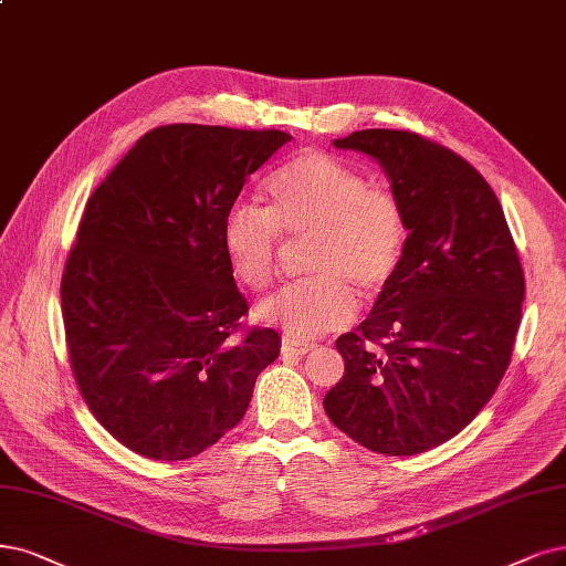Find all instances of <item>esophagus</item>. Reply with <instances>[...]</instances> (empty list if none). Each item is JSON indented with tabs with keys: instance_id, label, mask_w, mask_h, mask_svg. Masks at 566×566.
Wrapping results in <instances>:
<instances>
[{
	"instance_id": "34e87169",
	"label": "esophagus",
	"mask_w": 566,
	"mask_h": 566,
	"mask_svg": "<svg viewBox=\"0 0 566 566\" xmlns=\"http://www.w3.org/2000/svg\"><path fill=\"white\" fill-rule=\"evenodd\" d=\"M312 349V345L310 343H301V340H296V338H289V336H284L282 338V352L284 354H305V352H310Z\"/></svg>"
}]
</instances>
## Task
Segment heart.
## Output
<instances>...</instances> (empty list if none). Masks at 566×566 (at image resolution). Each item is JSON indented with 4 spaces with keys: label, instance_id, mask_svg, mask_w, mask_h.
<instances>
[{
    "label": "heart",
    "instance_id": "1",
    "mask_svg": "<svg viewBox=\"0 0 566 566\" xmlns=\"http://www.w3.org/2000/svg\"><path fill=\"white\" fill-rule=\"evenodd\" d=\"M263 193L265 207L238 202L223 219L221 244L230 270L259 294L277 277L280 235L310 238L305 268L312 277L277 291L256 315L296 340L347 326L357 312V291L366 298L380 294L399 270L406 249L401 200L319 149L280 165Z\"/></svg>",
    "mask_w": 566,
    "mask_h": 566
}]
</instances>
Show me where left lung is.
Listing matches in <instances>:
<instances>
[{"label": "left lung", "instance_id": "obj_1", "mask_svg": "<svg viewBox=\"0 0 566 566\" xmlns=\"http://www.w3.org/2000/svg\"><path fill=\"white\" fill-rule=\"evenodd\" d=\"M333 144L382 165L408 238L370 315L336 340L345 375L324 410L373 452H427L504 378L525 298L517 249L492 186L448 146L385 128Z\"/></svg>", "mask_w": 566, "mask_h": 566}]
</instances>
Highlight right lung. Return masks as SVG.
Returning a JSON list of instances; mask_svg holds the SVG:
<instances>
[{
	"mask_svg": "<svg viewBox=\"0 0 566 566\" xmlns=\"http://www.w3.org/2000/svg\"><path fill=\"white\" fill-rule=\"evenodd\" d=\"M289 139L160 125L83 209L60 284L72 373L95 420L146 459L212 448L280 357L277 331H242L249 307L221 228L247 177Z\"/></svg>",
	"mask_w": 566,
	"mask_h": 566,
	"instance_id": "1",
	"label": "right lung"
}]
</instances>
